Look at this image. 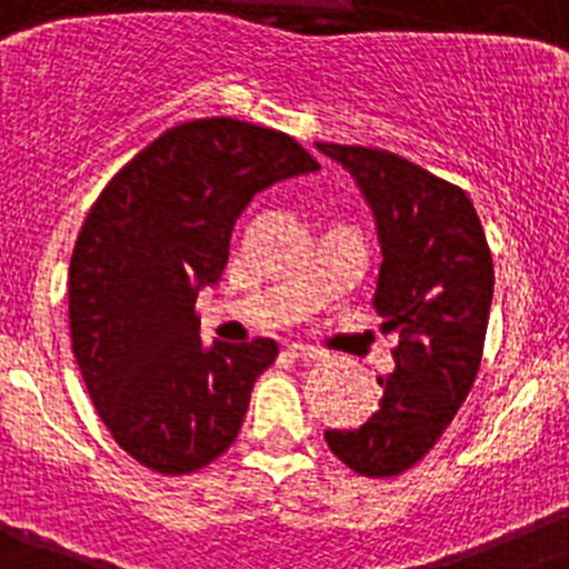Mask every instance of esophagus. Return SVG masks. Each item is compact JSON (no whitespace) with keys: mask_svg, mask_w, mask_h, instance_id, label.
<instances>
[{"mask_svg":"<svg viewBox=\"0 0 569 569\" xmlns=\"http://www.w3.org/2000/svg\"><path fill=\"white\" fill-rule=\"evenodd\" d=\"M286 351H289L291 357H297V360H317V357H322L320 348L306 346V342H291V346H286Z\"/></svg>","mask_w":569,"mask_h":569,"instance_id":"1","label":"esophagus"}]
</instances>
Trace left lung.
<instances>
[{
    "mask_svg": "<svg viewBox=\"0 0 569 569\" xmlns=\"http://www.w3.org/2000/svg\"><path fill=\"white\" fill-rule=\"evenodd\" d=\"M317 150L360 187L380 234L373 311L397 331L393 368L380 377V408L355 431H326L331 453L360 476L413 468L439 442L482 362L493 258L465 189L388 150L322 144Z\"/></svg>",
    "mask_w": 569,
    "mask_h": 569,
    "instance_id": "1",
    "label": "left lung"
}]
</instances>
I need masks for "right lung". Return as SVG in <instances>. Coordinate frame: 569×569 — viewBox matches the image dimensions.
<instances>
[{
  "label": "right lung",
  "instance_id": "right-lung-1",
  "mask_svg": "<svg viewBox=\"0 0 569 569\" xmlns=\"http://www.w3.org/2000/svg\"><path fill=\"white\" fill-rule=\"evenodd\" d=\"M320 163L286 132L198 119L112 178L70 258V337L96 411L136 462L207 468L238 437L278 342H201L198 291L221 280L240 212Z\"/></svg>",
  "mask_w": 569,
  "mask_h": 569
}]
</instances>
